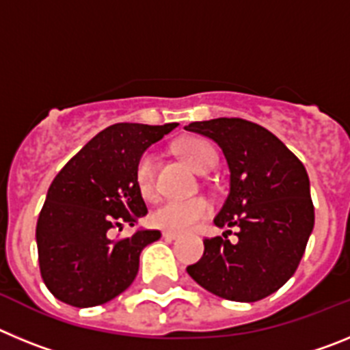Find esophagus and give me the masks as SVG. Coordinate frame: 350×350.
Wrapping results in <instances>:
<instances>
[{"label":"esophagus","instance_id":"esophagus-1","mask_svg":"<svg viewBox=\"0 0 350 350\" xmlns=\"http://www.w3.org/2000/svg\"><path fill=\"white\" fill-rule=\"evenodd\" d=\"M178 237L180 234L175 233V231H163V238H166V240H177Z\"/></svg>","mask_w":350,"mask_h":350}]
</instances>
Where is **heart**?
Instances as JSON below:
<instances>
[{
	"mask_svg": "<svg viewBox=\"0 0 350 350\" xmlns=\"http://www.w3.org/2000/svg\"><path fill=\"white\" fill-rule=\"evenodd\" d=\"M177 152L184 157L198 173H206L215 166V150L202 138H184L175 145ZM135 182L144 198H152L156 193V156L147 150L140 156L135 170ZM212 206L205 198H185V200H166L150 215L154 226L166 231H187L206 219Z\"/></svg>",
	"mask_w": 350,
	"mask_h": 350,
	"instance_id": "b5f03b06",
	"label": "heart"
}]
</instances>
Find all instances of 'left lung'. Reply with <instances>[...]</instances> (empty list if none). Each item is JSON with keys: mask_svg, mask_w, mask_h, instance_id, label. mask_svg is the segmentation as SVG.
Returning a JSON list of instances; mask_svg holds the SVG:
<instances>
[{"mask_svg": "<svg viewBox=\"0 0 350 350\" xmlns=\"http://www.w3.org/2000/svg\"><path fill=\"white\" fill-rule=\"evenodd\" d=\"M212 138L230 166V194L213 222L237 228V242L205 238L187 273L231 301H258L279 291L298 268L314 230L310 182L301 161L273 133L237 117L191 122Z\"/></svg>", "mask_w": 350, "mask_h": 350, "instance_id": "obj_1", "label": "left lung"}]
</instances>
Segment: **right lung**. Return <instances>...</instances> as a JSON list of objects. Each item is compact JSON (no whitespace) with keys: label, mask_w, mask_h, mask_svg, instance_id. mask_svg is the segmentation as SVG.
I'll return each mask as SVG.
<instances>
[{"label":"right lung","mask_w":350,"mask_h":350,"mask_svg":"<svg viewBox=\"0 0 350 350\" xmlns=\"http://www.w3.org/2000/svg\"><path fill=\"white\" fill-rule=\"evenodd\" d=\"M177 126H108L55 175L36 222L40 273L55 298L88 308L131 286L142 250L161 233L138 230L133 237L112 240L110 231L135 226L147 215L135 182L137 163Z\"/></svg>","instance_id":"add662e5"}]
</instances>
